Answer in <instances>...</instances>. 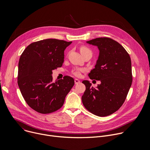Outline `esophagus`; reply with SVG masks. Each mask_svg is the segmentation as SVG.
Listing matches in <instances>:
<instances>
[{
  "label": "esophagus",
  "mask_w": 150,
  "mask_h": 150,
  "mask_svg": "<svg viewBox=\"0 0 150 150\" xmlns=\"http://www.w3.org/2000/svg\"><path fill=\"white\" fill-rule=\"evenodd\" d=\"M79 83H80V81L79 79H75V84H78Z\"/></svg>",
  "instance_id": "esophagus-1"
}]
</instances>
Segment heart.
Returning <instances> with one entry per match:
<instances>
[{"mask_svg":"<svg viewBox=\"0 0 150 150\" xmlns=\"http://www.w3.org/2000/svg\"><path fill=\"white\" fill-rule=\"evenodd\" d=\"M80 52L81 54L87 53H91L90 49L89 48H88L86 46H82L80 48ZM85 69H75L73 70L72 73L74 75H75L76 76H78L80 75L81 74V71H83Z\"/></svg>","mask_w":150,"mask_h":150,"instance_id":"b5f03b06","label":"heart"}]
</instances>
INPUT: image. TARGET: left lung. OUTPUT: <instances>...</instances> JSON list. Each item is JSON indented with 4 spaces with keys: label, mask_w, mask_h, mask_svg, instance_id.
Here are the masks:
<instances>
[{
    "label": "left lung",
    "mask_w": 150,
    "mask_h": 150,
    "mask_svg": "<svg viewBox=\"0 0 150 150\" xmlns=\"http://www.w3.org/2000/svg\"><path fill=\"white\" fill-rule=\"evenodd\" d=\"M99 50V56L88 76L100 81L96 88L83 81L85 91L83 105L98 116H107L116 112L123 104L132 82L131 60L124 47L115 40L101 37L87 41Z\"/></svg>",
    "instance_id": "left-lung-1"
}]
</instances>
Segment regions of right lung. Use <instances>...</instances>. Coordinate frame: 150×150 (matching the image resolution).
Masks as SVG:
<instances>
[{"label":"right lung","mask_w":150,"mask_h":150,"mask_svg":"<svg viewBox=\"0 0 150 150\" xmlns=\"http://www.w3.org/2000/svg\"><path fill=\"white\" fill-rule=\"evenodd\" d=\"M72 43L57 39H46L28 45L18 63V84L25 101L36 112L47 114L63 105L75 83L65 76L53 81L52 71L62 66L64 51Z\"/></svg>","instance_id":"1"}]
</instances>
